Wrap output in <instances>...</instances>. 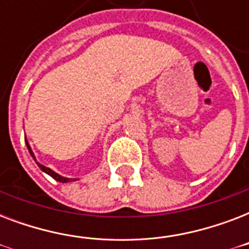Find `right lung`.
Returning <instances> with one entry per match:
<instances>
[{"label":"right lung","mask_w":249,"mask_h":249,"mask_svg":"<svg viewBox=\"0 0 249 249\" xmlns=\"http://www.w3.org/2000/svg\"><path fill=\"white\" fill-rule=\"evenodd\" d=\"M25 144H27V148H28L29 154H31V156H32V158H33V160H35V161H36V163H37L36 156H35V154H33L32 148H31V146H29V143H28V141H27V138H25ZM37 165H38V168H40V169L42 170V172H45V173H46V174H49V176H50V177L54 178V179H55V181H59V182H62V183H67V182L73 181V179H72V178L63 177V176H60V174L55 173V172H54V170H52V169H50V168H48V166L42 165V164L37 163Z\"/></svg>","instance_id":"1"}]
</instances>
